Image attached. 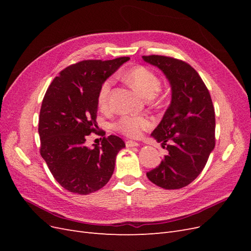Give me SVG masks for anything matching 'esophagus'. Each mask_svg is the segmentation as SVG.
I'll return each mask as SVG.
<instances>
[{
  "mask_svg": "<svg viewBox=\"0 0 251 251\" xmlns=\"http://www.w3.org/2000/svg\"><path fill=\"white\" fill-rule=\"evenodd\" d=\"M126 146L127 148H133V147H138L139 144H138V142H136V141L127 140V141H126Z\"/></svg>",
  "mask_w": 251,
  "mask_h": 251,
  "instance_id": "esophagus-1",
  "label": "esophagus"
}]
</instances>
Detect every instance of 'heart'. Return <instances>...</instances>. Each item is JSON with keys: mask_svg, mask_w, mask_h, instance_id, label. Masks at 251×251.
I'll use <instances>...</instances> for the list:
<instances>
[{"mask_svg": "<svg viewBox=\"0 0 251 251\" xmlns=\"http://www.w3.org/2000/svg\"><path fill=\"white\" fill-rule=\"evenodd\" d=\"M128 82L147 98L153 97L161 86V80L158 75L146 66L133 67L126 73ZM113 86V79H105L98 90L97 102L101 109H107L110 105V97ZM116 131L128 137L136 138L141 135L143 131L151 126V121L146 116L123 115L113 125Z\"/></svg>", "mask_w": 251, "mask_h": 251, "instance_id": "b5f03b06", "label": "heart"}]
</instances>
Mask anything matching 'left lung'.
Segmentation results:
<instances>
[{
	"label": "left lung",
	"instance_id": "8db88e82",
	"mask_svg": "<svg viewBox=\"0 0 251 251\" xmlns=\"http://www.w3.org/2000/svg\"><path fill=\"white\" fill-rule=\"evenodd\" d=\"M142 58L162 70L172 87V102L151 133L168 154L147 176L162 188H182L199 176L215 148L214 104L200 75L186 62L164 55Z\"/></svg>",
	"mask_w": 251,
	"mask_h": 251
}]
</instances>
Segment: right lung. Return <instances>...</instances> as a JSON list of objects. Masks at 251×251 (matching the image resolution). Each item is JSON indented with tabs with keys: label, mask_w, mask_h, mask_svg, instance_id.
I'll list each match as a JSON object with an SVG mask.
<instances>
[{
	"label": "right lung",
	"mask_w": 251,
	"mask_h": 251,
	"mask_svg": "<svg viewBox=\"0 0 251 251\" xmlns=\"http://www.w3.org/2000/svg\"><path fill=\"white\" fill-rule=\"evenodd\" d=\"M128 59L123 56L72 64L59 72L46 91L39 120L40 153L67 191L88 195L103 187L112 177L125 141L110 135L92 149L85 142L91 133L105 135L96 123L98 90Z\"/></svg>",
	"instance_id": "add662e5"
}]
</instances>
